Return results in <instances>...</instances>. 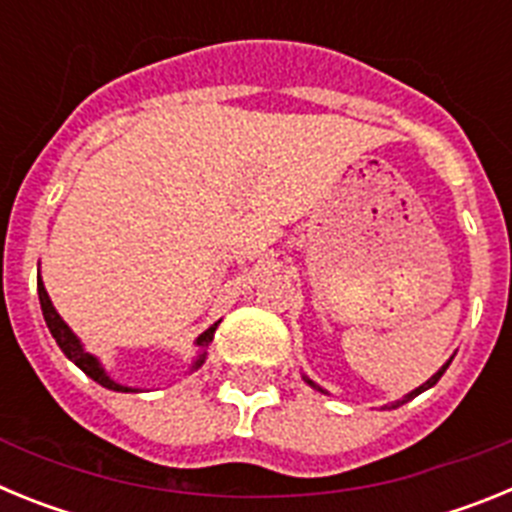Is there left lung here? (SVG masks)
<instances>
[{
  "label": "left lung",
  "mask_w": 512,
  "mask_h": 512,
  "mask_svg": "<svg viewBox=\"0 0 512 512\" xmlns=\"http://www.w3.org/2000/svg\"><path fill=\"white\" fill-rule=\"evenodd\" d=\"M451 359H454V356H451ZM451 359H449V361H446V364H443V366H441V369H438V372H436V374H433V377H431V379H428V382H423V384H420V387H415V390H413V392H408V395L402 397V400L392 402V408H400V405H405V402H408V400H413V397H418V395H420V392H425V390H431L433 384H436V382H438V379H441V377H443V372H446V369H449ZM302 379H305V382H307V384H310L312 390H318V392H323V395H328V390H323V387H320V384H315V382H312V379H310V377H307V374H302Z\"/></svg>",
  "instance_id": "obj_1"
}]
</instances>
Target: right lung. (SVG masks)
<instances>
[{"label":"right lung","mask_w":512,"mask_h":512,"mask_svg":"<svg viewBox=\"0 0 512 512\" xmlns=\"http://www.w3.org/2000/svg\"><path fill=\"white\" fill-rule=\"evenodd\" d=\"M38 297H40V310H43L45 325H48V330H51V336L56 338L58 348H61L63 354H66V359L74 361L81 372L87 374V377H92L97 384H102V387H107V390H112V392H140V390H135V387H128V384H120L117 379H112L110 374H107V369L102 366V361H99L94 354H89L87 348H84V343L79 341V336H76L74 330L66 325V320H63L61 315L56 312V307H53L51 297H48V292H45V284H43V279H40V277H38ZM217 325H220V320H217L215 325H210V328H207L205 333L197 338V341H194V346H197V356H194L192 366H189V372H197V369L205 364L207 346H210L212 338H215Z\"/></svg>","instance_id":"add662e5"}]
</instances>
